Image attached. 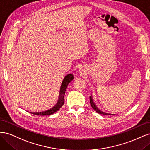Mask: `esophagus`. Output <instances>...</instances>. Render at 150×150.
I'll return each instance as SVG.
<instances>
[{
    "label": "esophagus",
    "mask_w": 150,
    "mask_h": 150,
    "mask_svg": "<svg viewBox=\"0 0 150 150\" xmlns=\"http://www.w3.org/2000/svg\"><path fill=\"white\" fill-rule=\"evenodd\" d=\"M79 72H81V74H84V67H80V68H79Z\"/></svg>",
    "instance_id": "esophagus-1"
}]
</instances>
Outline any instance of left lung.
Segmentation results:
<instances>
[{
	"instance_id": "1",
	"label": "left lung",
	"mask_w": 150,
	"mask_h": 150,
	"mask_svg": "<svg viewBox=\"0 0 150 150\" xmlns=\"http://www.w3.org/2000/svg\"><path fill=\"white\" fill-rule=\"evenodd\" d=\"M90 104H91V107H92L93 110L94 111H96L98 113H99V114L106 115H112V114H111V113H107V112H105L101 111V110H99V109L96 106V104L94 103L91 96H90Z\"/></svg>"
}]
</instances>
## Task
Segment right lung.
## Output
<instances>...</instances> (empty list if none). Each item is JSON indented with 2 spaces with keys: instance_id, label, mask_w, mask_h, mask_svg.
I'll list each match as a JSON object with an SVG mask.
<instances>
[{
  "instance_id": "right-lung-1",
  "label": "right lung",
  "mask_w": 150,
  "mask_h": 150,
  "mask_svg": "<svg viewBox=\"0 0 150 150\" xmlns=\"http://www.w3.org/2000/svg\"><path fill=\"white\" fill-rule=\"evenodd\" d=\"M73 79H74V77L72 74H68L65 76V78H64V80H63L61 86L60 93H59V99L56 102V103L54 104L53 106L51 107L50 108H49L48 110H46L45 111L34 112H30V113L35 115L49 116L54 114V113H55L57 111H59V110L64 103V94H65L67 86L69 84V83L71 82Z\"/></svg>"
}]
</instances>
